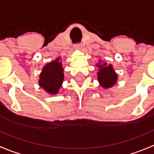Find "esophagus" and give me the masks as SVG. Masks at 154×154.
<instances>
[{"instance_id": "1", "label": "esophagus", "mask_w": 154, "mask_h": 154, "mask_svg": "<svg viewBox=\"0 0 154 154\" xmlns=\"http://www.w3.org/2000/svg\"><path fill=\"white\" fill-rule=\"evenodd\" d=\"M74 48L77 50H82V45L80 44L74 45Z\"/></svg>"}]
</instances>
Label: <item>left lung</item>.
<instances>
[{"label": "left lung", "instance_id": "left-lung-1", "mask_svg": "<svg viewBox=\"0 0 154 154\" xmlns=\"http://www.w3.org/2000/svg\"><path fill=\"white\" fill-rule=\"evenodd\" d=\"M95 66L98 68L97 73V80L101 87L103 88H110L116 84L119 77L113 68L112 65L102 63V60H99V63Z\"/></svg>", "mask_w": 154, "mask_h": 154}]
</instances>
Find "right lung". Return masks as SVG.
I'll use <instances>...</instances> for the list:
<instances>
[{
	"mask_svg": "<svg viewBox=\"0 0 154 154\" xmlns=\"http://www.w3.org/2000/svg\"><path fill=\"white\" fill-rule=\"evenodd\" d=\"M63 71L60 57L45 65L39 74V86L48 94H57L64 80Z\"/></svg>",
	"mask_w": 154,
	"mask_h": 154,
	"instance_id": "obj_1",
	"label": "right lung"
}]
</instances>
